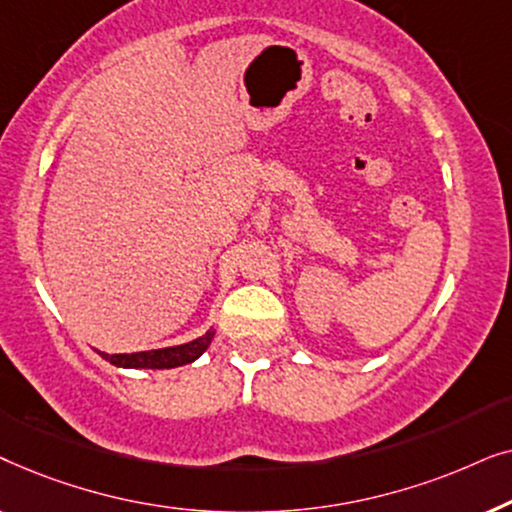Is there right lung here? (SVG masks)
Returning <instances> with one entry per match:
<instances>
[{"label":"right lung","mask_w":512,"mask_h":512,"mask_svg":"<svg viewBox=\"0 0 512 512\" xmlns=\"http://www.w3.org/2000/svg\"><path fill=\"white\" fill-rule=\"evenodd\" d=\"M212 338H214V331H207L202 338L186 342V345H177V347L151 349V352H135V354H104V352L100 354L118 368H177L198 359V356L209 347Z\"/></svg>","instance_id":"obj_1"}]
</instances>
